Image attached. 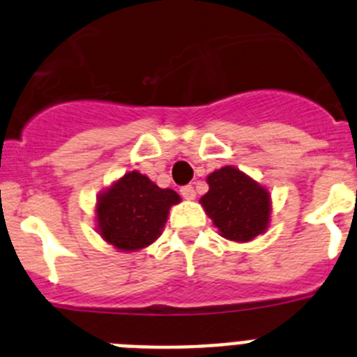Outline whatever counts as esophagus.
I'll list each match as a JSON object with an SVG mask.
<instances>
[{"instance_id": "esophagus-1", "label": "esophagus", "mask_w": 357, "mask_h": 357, "mask_svg": "<svg viewBox=\"0 0 357 357\" xmlns=\"http://www.w3.org/2000/svg\"><path fill=\"white\" fill-rule=\"evenodd\" d=\"M181 195L185 198V200H195V197H197L193 185H182Z\"/></svg>"}]
</instances>
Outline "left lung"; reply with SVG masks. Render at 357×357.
Here are the masks:
<instances>
[{"label":"left lung","mask_w":357,"mask_h":357,"mask_svg":"<svg viewBox=\"0 0 357 357\" xmlns=\"http://www.w3.org/2000/svg\"><path fill=\"white\" fill-rule=\"evenodd\" d=\"M209 191L200 198L220 236L230 241H252L270 223V193L234 166H223L207 176Z\"/></svg>","instance_id":"obj_1"}]
</instances>
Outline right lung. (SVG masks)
<instances>
[{
	"label": "right lung",
	"mask_w": 357,
	"mask_h": 357,
	"mask_svg": "<svg viewBox=\"0 0 357 357\" xmlns=\"http://www.w3.org/2000/svg\"><path fill=\"white\" fill-rule=\"evenodd\" d=\"M181 202L173 189H162L139 172H128L98 195V232L121 252L148 247L162 232L169 207Z\"/></svg>",
	"instance_id": "obj_1"
}]
</instances>
